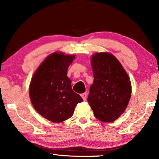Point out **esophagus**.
<instances>
[{"label": "esophagus", "instance_id": "esophagus-1", "mask_svg": "<svg viewBox=\"0 0 159 159\" xmlns=\"http://www.w3.org/2000/svg\"><path fill=\"white\" fill-rule=\"evenodd\" d=\"M87 95H88V94H87L86 93H82V94L81 95V96H82V99H83L84 101H86V99H87Z\"/></svg>", "mask_w": 159, "mask_h": 159}]
</instances>
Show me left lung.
Instances as JSON below:
<instances>
[{"label": "left lung", "instance_id": "obj_1", "mask_svg": "<svg viewBox=\"0 0 159 159\" xmlns=\"http://www.w3.org/2000/svg\"><path fill=\"white\" fill-rule=\"evenodd\" d=\"M90 59L94 81L88 101L98 120L112 122L127 107L131 98V82L127 71L113 54L95 53Z\"/></svg>", "mask_w": 159, "mask_h": 159}]
</instances>
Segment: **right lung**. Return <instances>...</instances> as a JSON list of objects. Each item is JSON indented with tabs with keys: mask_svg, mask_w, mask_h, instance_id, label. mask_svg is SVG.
<instances>
[{
	"mask_svg": "<svg viewBox=\"0 0 159 159\" xmlns=\"http://www.w3.org/2000/svg\"><path fill=\"white\" fill-rule=\"evenodd\" d=\"M75 55L63 52L50 54L34 71L30 84V98L43 117L58 123L72 116L75 106L83 100L71 89L67 70Z\"/></svg>",
	"mask_w": 159,
	"mask_h": 159,
	"instance_id": "1",
	"label": "right lung"
}]
</instances>
